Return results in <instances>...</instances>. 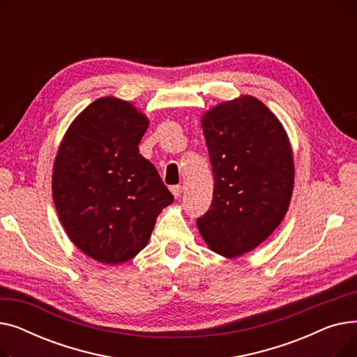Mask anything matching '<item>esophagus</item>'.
I'll list each match as a JSON object with an SVG mask.
<instances>
[{
	"instance_id": "34e87169",
	"label": "esophagus",
	"mask_w": 357,
	"mask_h": 357,
	"mask_svg": "<svg viewBox=\"0 0 357 357\" xmlns=\"http://www.w3.org/2000/svg\"><path fill=\"white\" fill-rule=\"evenodd\" d=\"M171 191H172V194H174L175 198H179V197L182 195V192H183V188H182L181 185H174L172 188H171Z\"/></svg>"
}]
</instances>
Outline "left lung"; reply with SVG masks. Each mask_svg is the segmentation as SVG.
<instances>
[{"instance_id":"1","label":"left lung","mask_w":357,"mask_h":357,"mask_svg":"<svg viewBox=\"0 0 357 357\" xmlns=\"http://www.w3.org/2000/svg\"><path fill=\"white\" fill-rule=\"evenodd\" d=\"M214 175L210 210L197 227L221 256L256 249L284 220L294 190L287 131L257 98L224 101L201 117Z\"/></svg>"}]
</instances>
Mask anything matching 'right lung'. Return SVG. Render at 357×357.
Segmentation results:
<instances>
[{"mask_svg":"<svg viewBox=\"0 0 357 357\" xmlns=\"http://www.w3.org/2000/svg\"><path fill=\"white\" fill-rule=\"evenodd\" d=\"M147 127L135 105L98 98L72 121L56 155V211L73 245L101 264H124L142 252L158 215L174 202L139 153Z\"/></svg>","mask_w":357,"mask_h":357,"instance_id":"add662e5","label":"right lung"}]
</instances>
